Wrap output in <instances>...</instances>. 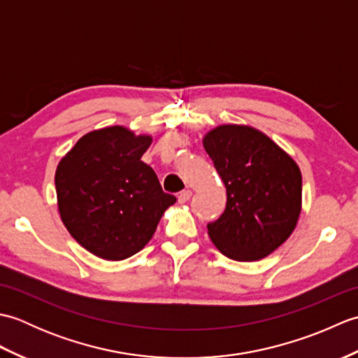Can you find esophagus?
<instances>
[{
	"label": "esophagus",
	"instance_id": "1",
	"mask_svg": "<svg viewBox=\"0 0 358 358\" xmlns=\"http://www.w3.org/2000/svg\"><path fill=\"white\" fill-rule=\"evenodd\" d=\"M191 196H192V191H189V189H187V191H183V192L178 194V201L186 203V201L191 200Z\"/></svg>",
	"mask_w": 358,
	"mask_h": 358
}]
</instances>
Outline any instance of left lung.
<instances>
[{
  "instance_id": "obj_1",
  "label": "left lung",
  "mask_w": 358,
  "mask_h": 358,
  "mask_svg": "<svg viewBox=\"0 0 358 358\" xmlns=\"http://www.w3.org/2000/svg\"><path fill=\"white\" fill-rule=\"evenodd\" d=\"M203 146L226 187V209L208 224L215 248L257 262L291 237L301 214V172L294 158L255 127L220 124Z\"/></svg>"
}]
</instances>
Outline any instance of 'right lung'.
I'll return each instance as SVG.
<instances>
[{
	"label": "right lung",
	"mask_w": 358,
	"mask_h": 358,
	"mask_svg": "<svg viewBox=\"0 0 358 358\" xmlns=\"http://www.w3.org/2000/svg\"><path fill=\"white\" fill-rule=\"evenodd\" d=\"M150 135L109 126L83 135L57 166L58 212L90 254L120 262L150 241L164 210L177 201L141 162Z\"/></svg>",
	"instance_id": "add662e5"
}]
</instances>
